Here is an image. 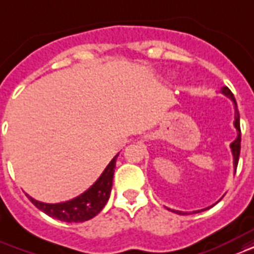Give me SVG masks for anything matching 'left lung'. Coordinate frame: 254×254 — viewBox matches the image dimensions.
<instances>
[{"label": "left lung", "mask_w": 254, "mask_h": 254, "mask_svg": "<svg viewBox=\"0 0 254 254\" xmlns=\"http://www.w3.org/2000/svg\"><path fill=\"white\" fill-rule=\"evenodd\" d=\"M221 93L227 97V98L230 99L233 103H234V127L237 129V137H236V140L230 144V149H232V155H233V167H234V170L237 168L238 164V159H240V151H241V129H240V113H238L237 109V102H236V98H234V95L230 90L227 89L226 86H223L222 89H221ZM211 207V206H210ZM210 207L202 208V210H196V211H192V213H200V211H203V210H207ZM170 210V208H168ZM171 211H174L176 214H180V215H186L187 213L185 211H179V210H171Z\"/></svg>", "instance_id": "left-lung-1"}]
</instances>
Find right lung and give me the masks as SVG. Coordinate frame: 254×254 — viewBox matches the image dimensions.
Here are the masks:
<instances>
[{
    "instance_id": "obj_1",
    "label": "right lung",
    "mask_w": 254,
    "mask_h": 254,
    "mask_svg": "<svg viewBox=\"0 0 254 254\" xmlns=\"http://www.w3.org/2000/svg\"><path fill=\"white\" fill-rule=\"evenodd\" d=\"M117 157L118 153L113 157L101 176L94 182V185L86 190L83 194L78 195L76 198L60 202V203H44V202L33 199L28 194L27 196L39 210L55 219L64 221V222L89 221L97 214H99V211L105 207V204L108 203L110 198Z\"/></svg>"
}]
</instances>
